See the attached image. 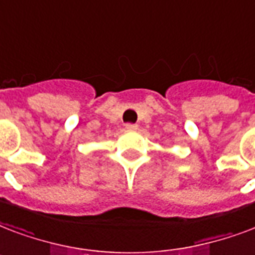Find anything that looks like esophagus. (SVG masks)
<instances>
[{
	"instance_id": "1",
	"label": "esophagus",
	"mask_w": 255,
	"mask_h": 255,
	"mask_svg": "<svg viewBox=\"0 0 255 255\" xmlns=\"http://www.w3.org/2000/svg\"><path fill=\"white\" fill-rule=\"evenodd\" d=\"M126 128H127L128 131H136V129H137V126H136V124L128 123V124H126Z\"/></svg>"
}]
</instances>
